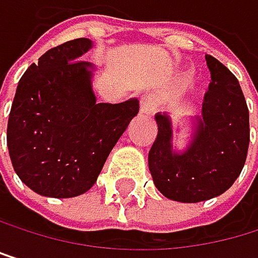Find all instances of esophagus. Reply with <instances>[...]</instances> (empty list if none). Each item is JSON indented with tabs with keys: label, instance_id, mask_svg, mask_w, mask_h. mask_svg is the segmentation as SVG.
<instances>
[{
	"label": "esophagus",
	"instance_id": "obj_1",
	"mask_svg": "<svg viewBox=\"0 0 258 258\" xmlns=\"http://www.w3.org/2000/svg\"><path fill=\"white\" fill-rule=\"evenodd\" d=\"M156 97L153 94H144L139 100V111L141 114H153L156 110Z\"/></svg>",
	"mask_w": 258,
	"mask_h": 258
}]
</instances>
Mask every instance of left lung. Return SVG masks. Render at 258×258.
Wrapping results in <instances>:
<instances>
[{"label": "left lung", "mask_w": 258, "mask_h": 258, "mask_svg": "<svg viewBox=\"0 0 258 258\" xmlns=\"http://www.w3.org/2000/svg\"><path fill=\"white\" fill-rule=\"evenodd\" d=\"M212 82L192 145L172 152V126L158 114V135L148 152V168L158 190L170 200L198 203L221 195L241 173L249 147V110L237 77L206 55Z\"/></svg>", "instance_id": "8db88e82"}]
</instances>
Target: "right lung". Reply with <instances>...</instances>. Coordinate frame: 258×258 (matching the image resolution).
Masks as SVG:
<instances>
[{"label":"right lung","mask_w":258,"mask_h":258,"mask_svg":"<svg viewBox=\"0 0 258 258\" xmlns=\"http://www.w3.org/2000/svg\"><path fill=\"white\" fill-rule=\"evenodd\" d=\"M91 47L76 38L49 49L20 79L7 122V147L20 179L40 195L71 198L90 190L113 147L139 111L136 99L97 103Z\"/></svg>","instance_id":"right-lung-1"}]
</instances>
